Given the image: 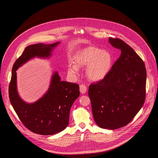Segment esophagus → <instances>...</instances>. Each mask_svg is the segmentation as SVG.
Instances as JSON below:
<instances>
[{
	"instance_id": "34e87169",
	"label": "esophagus",
	"mask_w": 158,
	"mask_h": 158,
	"mask_svg": "<svg viewBox=\"0 0 158 158\" xmlns=\"http://www.w3.org/2000/svg\"><path fill=\"white\" fill-rule=\"evenodd\" d=\"M86 91H87L86 85H85L84 84H81L80 85V92L82 94H84V93H85Z\"/></svg>"
}]
</instances>
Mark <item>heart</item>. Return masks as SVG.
Returning a JSON list of instances; mask_svg holds the SVG:
<instances>
[{
  "label": "heart",
  "mask_w": 158,
  "mask_h": 158,
  "mask_svg": "<svg viewBox=\"0 0 158 158\" xmlns=\"http://www.w3.org/2000/svg\"><path fill=\"white\" fill-rule=\"evenodd\" d=\"M73 60L74 65H69L67 69L69 74L76 77L78 68L87 66V77L93 81H99L104 79L110 71L114 57L108 51L95 46H88L78 51Z\"/></svg>",
  "instance_id": "obj_1"
}]
</instances>
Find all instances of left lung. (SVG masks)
<instances>
[{"mask_svg": "<svg viewBox=\"0 0 158 158\" xmlns=\"http://www.w3.org/2000/svg\"><path fill=\"white\" fill-rule=\"evenodd\" d=\"M109 42L121 54L104 79L89 85L88 95L96 123L113 130L129 124L143 107L146 70L143 60L125 42L112 37Z\"/></svg>", "mask_w": 158, "mask_h": 158, "instance_id": "1", "label": "left lung"}]
</instances>
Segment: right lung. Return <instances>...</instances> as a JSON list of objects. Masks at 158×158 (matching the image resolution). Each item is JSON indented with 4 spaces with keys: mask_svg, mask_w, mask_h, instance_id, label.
<instances>
[{
    "mask_svg": "<svg viewBox=\"0 0 158 158\" xmlns=\"http://www.w3.org/2000/svg\"><path fill=\"white\" fill-rule=\"evenodd\" d=\"M59 42L30 45L15 62L9 87L10 103L19 119L31 131L41 135H53L67 126L70 109L79 96L78 84L61 81L57 72L54 73L47 93L35 102H24L19 96L16 71L19 67L35 57L48 58Z\"/></svg>",
    "mask_w": 158,
    "mask_h": 158,
    "instance_id": "right-lung-1",
    "label": "right lung"
}]
</instances>
